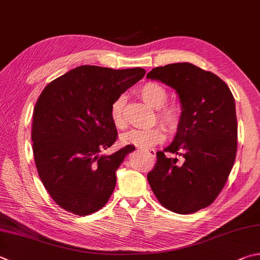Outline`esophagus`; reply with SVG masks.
I'll return each instance as SVG.
<instances>
[{
    "mask_svg": "<svg viewBox=\"0 0 260 260\" xmlns=\"http://www.w3.org/2000/svg\"><path fill=\"white\" fill-rule=\"evenodd\" d=\"M141 151L144 153H148L151 157H155V151L153 149H141Z\"/></svg>",
    "mask_w": 260,
    "mask_h": 260,
    "instance_id": "34e87169",
    "label": "esophagus"
}]
</instances>
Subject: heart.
<instances>
[{
	"label": "heart",
	"instance_id": "1",
	"mask_svg": "<svg viewBox=\"0 0 260 260\" xmlns=\"http://www.w3.org/2000/svg\"><path fill=\"white\" fill-rule=\"evenodd\" d=\"M139 93L145 103L158 109V119L161 125L169 132L177 129L181 122L182 110L178 105H165L168 100V92L158 83L149 82L140 87ZM125 98L118 96L112 102L110 109V117L112 124L119 129L126 127V118L124 114ZM165 140L164 129L161 127H152L148 129H131L121 136V142L124 144H132L139 148H150V146L161 143Z\"/></svg>",
	"mask_w": 260,
	"mask_h": 260
}]
</instances>
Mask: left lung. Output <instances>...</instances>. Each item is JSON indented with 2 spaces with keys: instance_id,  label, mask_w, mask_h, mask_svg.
I'll list each match as a JSON object with an SVG mask.
<instances>
[{
  "instance_id": "left-lung-1",
  "label": "left lung",
  "mask_w": 260,
  "mask_h": 260,
  "mask_svg": "<svg viewBox=\"0 0 260 260\" xmlns=\"http://www.w3.org/2000/svg\"><path fill=\"white\" fill-rule=\"evenodd\" d=\"M146 77L175 89L182 108L175 138L158 151L148 174L151 190L165 208L177 214L206 208L223 190L237 155L232 92L215 74L188 62L157 67ZM165 152L178 157L169 158Z\"/></svg>"
}]
</instances>
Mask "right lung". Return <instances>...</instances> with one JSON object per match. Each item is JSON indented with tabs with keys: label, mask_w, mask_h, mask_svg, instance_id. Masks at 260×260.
<instances>
[{
	"label": "right lung",
	"mask_w": 260,
	"mask_h": 260,
	"mask_svg": "<svg viewBox=\"0 0 260 260\" xmlns=\"http://www.w3.org/2000/svg\"><path fill=\"white\" fill-rule=\"evenodd\" d=\"M145 75L143 68L79 66L46 86L32 112L31 141L42 183L61 208L86 216L105 206L116 186V172L135 150L116 142L111 105Z\"/></svg>",
	"instance_id": "add662e5"
}]
</instances>
